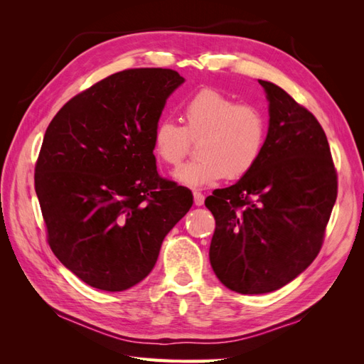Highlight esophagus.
I'll return each instance as SVG.
<instances>
[{"instance_id": "obj_1", "label": "esophagus", "mask_w": 364, "mask_h": 364, "mask_svg": "<svg viewBox=\"0 0 364 364\" xmlns=\"http://www.w3.org/2000/svg\"><path fill=\"white\" fill-rule=\"evenodd\" d=\"M194 203L197 205V206H202L203 203H205V196L202 194V193H199V191H194Z\"/></svg>"}]
</instances>
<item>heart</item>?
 <instances>
[{
  "label": "heart",
  "instance_id": "obj_1",
  "mask_svg": "<svg viewBox=\"0 0 364 364\" xmlns=\"http://www.w3.org/2000/svg\"><path fill=\"white\" fill-rule=\"evenodd\" d=\"M182 127L162 119L153 129L151 149L168 167H178L197 142L199 159L176 171L182 185L200 188L223 178L238 179L259 161L267 142L269 123L259 107L238 103L230 95L205 87L181 106Z\"/></svg>",
  "mask_w": 364,
  "mask_h": 364
}]
</instances>
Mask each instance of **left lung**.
<instances>
[{
	"mask_svg": "<svg viewBox=\"0 0 364 364\" xmlns=\"http://www.w3.org/2000/svg\"><path fill=\"white\" fill-rule=\"evenodd\" d=\"M259 85L270 115L262 155L237 183L205 200L215 218L213 270L241 294L278 290L310 266L337 199V173L322 126L282 87Z\"/></svg>",
	"mask_w": 364,
	"mask_h": 364,
	"instance_id": "8db88e82",
	"label": "left lung"
}]
</instances>
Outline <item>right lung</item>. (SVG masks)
<instances>
[{
  "label": "right lung",
  "mask_w": 364,
  "mask_h": 364,
  "mask_svg": "<svg viewBox=\"0 0 364 364\" xmlns=\"http://www.w3.org/2000/svg\"><path fill=\"white\" fill-rule=\"evenodd\" d=\"M185 82L167 68L115 73L51 119L35 190L54 255L87 285L123 291L155 267L161 245L193 194L161 178L153 129Z\"/></svg>",
  "instance_id": "right-lung-1"
}]
</instances>
